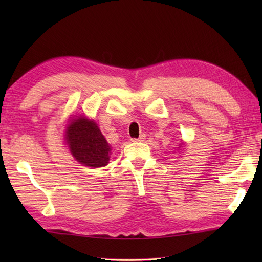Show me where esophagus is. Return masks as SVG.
Instances as JSON below:
<instances>
[{"label": "esophagus", "mask_w": 262, "mask_h": 262, "mask_svg": "<svg viewBox=\"0 0 262 262\" xmlns=\"http://www.w3.org/2000/svg\"><path fill=\"white\" fill-rule=\"evenodd\" d=\"M145 138H146V135L145 134H142L140 137L132 138V141L133 142H144V141H145Z\"/></svg>", "instance_id": "obj_1"}]
</instances>
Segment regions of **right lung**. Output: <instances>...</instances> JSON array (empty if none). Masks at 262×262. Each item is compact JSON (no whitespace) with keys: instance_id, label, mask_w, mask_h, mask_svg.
Instances as JSON below:
<instances>
[{"instance_id":"obj_1","label":"right lung","mask_w":262,"mask_h":262,"mask_svg":"<svg viewBox=\"0 0 262 262\" xmlns=\"http://www.w3.org/2000/svg\"><path fill=\"white\" fill-rule=\"evenodd\" d=\"M66 142L77 162L91 168L107 165L110 146L94 121L83 116L74 119L68 127Z\"/></svg>"}]
</instances>
